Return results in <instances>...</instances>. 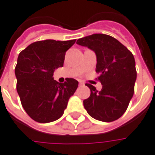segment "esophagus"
<instances>
[{
	"instance_id": "1",
	"label": "esophagus",
	"mask_w": 155,
	"mask_h": 155,
	"mask_svg": "<svg viewBox=\"0 0 155 155\" xmlns=\"http://www.w3.org/2000/svg\"><path fill=\"white\" fill-rule=\"evenodd\" d=\"M79 84H80V85H84V82H83V81H79Z\"/></svg>"
}]
</instances>
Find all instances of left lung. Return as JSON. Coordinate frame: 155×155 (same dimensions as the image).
Segmentation results:
<instances>
[{"instance_id": "1", "label": "left lung", "mask_w": 155, "mask_h": 155, "mask_svg": "<svg viewBox=\"0 0 155 155\" xmlns=\"http://www.w3.org/2000/svg\"><path fill=\"white\" fill-rule=\"evenodd\" d=\"M77 44L96 53V71L100 74L98 80L103 84L98 91L87 84L91 96L84 100V109L98 121H116L124 114L134 95L137 75L133 54L117 39L103 33L81 38Z\"/></svg>"}]
</instances>
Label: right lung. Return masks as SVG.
<instances>
[{"label":"right lung","mask_w":155,"mask_h":155,"mask_svg":"<svg viewBox=\"0 0 155 155\" xmlns=\"http://www.w3.org/2000/svg\"><path fill=\"white\" fill-rule=\"evenodd\" d=\"M75 42L37 41L19 54L15 70L16 89L22 107L34 121L46 123L60 118L78 86L73 78L58 83L52 77L54 71L63 66L65 52Z\"/></svg>","instance_id":"right-lung-1"}]
</instances>
